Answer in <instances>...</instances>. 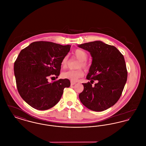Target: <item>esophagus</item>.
I'll return each mask as SVG.
<instances>
[{
	"instance_id": "1",
	"label": "esophagus",
	"mask_w": 146,
	"mask_h": 146,
	"mask_svg": "<svg viewBox=\"0 0 146 146\" xmlns=\"http://www.w3.org/2000/svg\"><path fill=\"white\" fill-rule=\"evenodd\" d=\"M76 82H70V84H71V85H74V84H76Z\"/></svg>"
}]
</instances>
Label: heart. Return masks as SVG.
<instances>
[{"label":"heart","instance_id":"heart-1","mask_svg":"<svg viewBox=\"0 0 146 146\" xmlns=\"http://www.w3.org/2000/svg\"><path fill=\"white\" fill-rule=\"evenodd\" d=\"M74 55L76 58L80 60L77 67H82L85 70H88L89 67L88 63L86 62V59L88 58L87 53L82 49H76L74 51ZM68 62V56L66 55L62 60L61 65L63 68H66L67 66ZM84 75V72L82 69L76 70H70L67 72L62 73V76L64 79H68L72 82H76L78 79L83 77Z\"/></svg>","mask_w":146,"mask_h":146}]
</instances>
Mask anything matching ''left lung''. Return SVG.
<instances>
[{
    "mask_svg": "<svg viewBox=\"0 0 146 146\" xmlns=\"http://www.w3.org/2000/svg\"><path fill=\"white\" fill-rule=\"evenodd\" d=\"M78 47L88 51L92 58L84 90L79 97L88 109L101 111L115 104L121 95L127 72L123 55L115 46L101 41L86 42ZM94 80L98 83L94 87Z\"/></svg>",
    "mask_w": 146,
    "mask_h": 146,
    "instance_id": "left-lung-1",
    "label": "left lung"
}]
</instances>
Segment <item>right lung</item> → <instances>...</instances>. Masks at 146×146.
Wrapping results in <instances>:
<instances>
[{
  "label": "right lung",
  "instance_id": "add662e5",
  "mask_svg": "<svg viewBox=\"0 0 146 146\" xmlns=\"http://www.w3.org/2000/svg\"><path fill=\"white\" fill-rule=\"evenodd\" d=\"M70 45L52 42H35L22 49L14 63V74L18 91L22 99L38 110H46L57 104L64 88L70 85L68 79L53 83L50 76L60 75L63 58Z\"/></svg>",
  "mask_w": 146,
  "mask_h": 146
}]
</instances>
